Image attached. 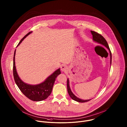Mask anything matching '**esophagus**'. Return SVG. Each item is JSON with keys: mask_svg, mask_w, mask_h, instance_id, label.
Listing matches in <instances>:
<instances>
[{"mask_svg": "<svg viewBox=\"0 0 127 127\" xmlns=\"http://www.w3.org/2000/svg\"><path fill=\"white\" fill-rule=\"evenodd\" d=\"M61 71H62L63 72H65L67 70V67L65 65H63L61 66Z\"/></svg>", "mask_w": 127, "mask_h": 127, "instance_id": "34e87169", "label": "esophagus"}]
</instances>
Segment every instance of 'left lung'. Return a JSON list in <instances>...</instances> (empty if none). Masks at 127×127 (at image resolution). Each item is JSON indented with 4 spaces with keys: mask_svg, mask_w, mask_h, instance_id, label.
I'll return each instance as SVG.
<instances>
[{
    "mask_svg": "<svg viewBox=\"0 0 127 127\" xmlns=\"http://www.w3.org/2000/svg\"><path fill=\"white\" fill-rule=\"evenodd\" d=\"M91 33L93 35V40L94 41L100 44H101L102 45L104 46V47H105L106 48H107L108 49V50L110 52V64L111 65V62H112V54H111V52L110 51V48L109 47L108 44L106 40L105 39V38L101 35V34H100L96 32H94L93 31H91ZM67 91L68 93L69 94L70 97L74 101H78L79 102H87V101H90L91 99H89V100H82L78 98H77L76 96L72 92L70 88L69 87V79L68 78L67 81Z\"/></svg>",
    "mask_w": 127,
    "mask_h": 127,
    "instance_id": "8db88e82",
    "label": "left lung"
}]
</instances>
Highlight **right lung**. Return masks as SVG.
Masks as SVG:
<instances>
[{"label":"right lung","mask_w":127,"mask_h":127,"mask_svg":"<svg viewBox=\"0 0 127 127\" xmlns=\"http://www.w3.org/2000/svg\"><path fill=\"white\" fill-rule=\"evenodd\" d=\"M32 32H30L21 40L18 44V47L24 40L26 37L31 34ZM16 50L14 51L13 57V76L16 84L26 97L33 101H41L47 99L51 94L52 88L54 84L55 79L59 75L61 74L60 69L56 70L50 76H49L42 83L37 85H30L24 82L19 77L17 74L15 63V56Z\"/></svg>","instance_id":"obj_1"}]
</instances>
